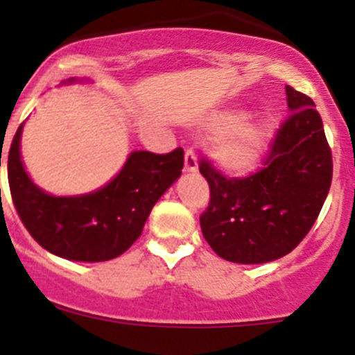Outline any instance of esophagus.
I'll return each mask as SVG.
<instances>
[{"label":"esophagus","instance_id":"1","mask_svg":"<svg viewBox=\"0 0 355 355\" xmlns=\"http://www.w3.org/2000/svg\"><path fill=\"white\" fill-rule=\"evenodd\" d=\"M198 162L193 148H187L184 151V172H197Z\"/></svg>","mask_w":355,"mask_h":355}]
</instances>
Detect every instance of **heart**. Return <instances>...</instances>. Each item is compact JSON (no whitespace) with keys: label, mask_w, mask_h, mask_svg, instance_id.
Instances as JSON below:
<instances>
[{"label":"heart","mask_w":355,"mask_h":355,"mask_svg":"<svg viewBox=\"0 0 355 355\" xmlns=\"http://www.w3.org/2000/svg\"><path fill=\"white\" fill-rule=\"evenodd\" d=\"M239 121V116H223L214 121L216 129L226 132L216 141L214 155L219 164L228 171L242 172L254 164L263 143H265L266 127L263 123H244L231 129ZM231 130L228 131L227 129Z\"/></svg>","instance_id":"1"}]
</instances>
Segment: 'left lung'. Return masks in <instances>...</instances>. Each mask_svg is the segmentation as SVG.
Masks as SVG:
<instances>
[{
    "mask_svg": "<svg viewBox=\"0 0 355 355\" xmlns=\"http://www.w3.org/2000/svg\"><path fill=\"white\" fill-rule=\"evenodd\" d=\"M291 113L261 167L228 178L207 157L198 162L211 198L200 228L212 251L244 265L289 254L315 223L331 187L333 158L315 104L286 85Z\"/></svg>",
    "mask_w": 355,
    "mask_h": 355,
    "instance_id": "1",
    "label": "left lung"
}]
</instances>
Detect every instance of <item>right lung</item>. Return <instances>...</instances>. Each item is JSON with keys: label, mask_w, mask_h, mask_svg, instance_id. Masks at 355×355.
Returning a JSON list of instances; mask_svg holds the SVG:
<instances>
[{"label": "right lung", "mask_w": 355, "mask_h": 355, "mask_svg": "<svg viewBox=\"0 0 355 355\" xmlns=\"http://www.w3.org/2000/svg\"><path fill=\"white\" fill-rule=\"evenodd\" d=\"M20 134L22 123L6 160L17 214L43 249L73 261H107L123 254L139 239L153 205L184 165L183 148L164 155L134 151L120 174L99 191L52 197L33 184L24 171Z\"/></svg>", "instance_id": "add662e5"}]
</instances>
